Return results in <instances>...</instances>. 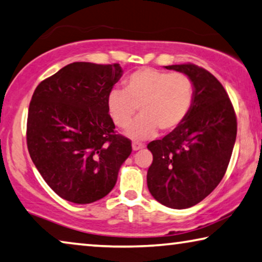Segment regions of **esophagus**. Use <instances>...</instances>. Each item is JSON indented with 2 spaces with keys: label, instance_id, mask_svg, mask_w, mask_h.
<instances>
[{
  "label": "esophagus",
  "instance_id": "1",
  "mask_svg": "<svg viewBox=\"0 0 262 262\" xmlns=\"http://www.w3.org/2000/svg\"><path fill=\"white\" fill-rule=\"evenodd\" d=\"M132 147H133V150H139V149H141V148H143L144 146L142 143H140V142H133L132 143Z\"/></svg>",
  "mask_w": 262,
  "mask_h": 262
}]
</instances>
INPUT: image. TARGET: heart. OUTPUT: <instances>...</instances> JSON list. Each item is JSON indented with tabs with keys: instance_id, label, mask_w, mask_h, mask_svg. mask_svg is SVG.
<instances>
[{
	"instance_id": "heart-1",
	"label": "heart",
	"mask_w": 262,
	"mask_h": 262,
	"mask_svg": "<svg viewBox=\"0 0 262 262\" xmlns=\"http://www.w3.org/2000/svg\"><path fill=\"white\" fill-rule=\"evenodd\" d=\"M123 87L109 92L107 111L115 126L123 129L139 108L141 114L126 132L133 139L151 138L158 129H177L189 115L195 99L194 82L185 73L143 67L129 74Z\"/></svg>"
}]
</instances>
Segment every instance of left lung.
<instances>
[{"label":"left lung","instance_id":"left-lung-1","mask_svg":"<svg viewBox=\"0 0 262 262\" xmlns=\"http://www.w3.org/2000/svg\"><path fill=\"white\" fill-rule=\"evenodd\" d=\"M194 82L187 119L161 140L148 143L153 162L147 171L150 194L174 209L189 208L215 189L227 170L236 139L233 104L219 80L193 63L166 66Z\"/></svg>","mask_w":262,"mask_h":262}]
</instances>
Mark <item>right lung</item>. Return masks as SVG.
I'll return each instance as SVG.
<instances>
[{
    "instance_id": "right-lung-1",
    "label": "right lung",
    "mask_w": 262,
    "mask_h": 262,
    "mask_svg": "<svg viewBox=\"0 0 262 262\" xmlns=\"http://www.w3.org/2000/svg\"><path fill=\"white\" fill-rule=\"evenodd\" d=\"M121 75L119 63L74 62L35 89L27 146L47 185L64 200L84 205L106 196L132 153L107 111Z\"/></svg>"
}]
</instances>
